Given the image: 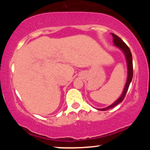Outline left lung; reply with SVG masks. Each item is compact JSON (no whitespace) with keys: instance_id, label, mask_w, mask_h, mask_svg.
Wrapping results in <instances>:
<instances>
[{"instance_id":"8db88e82","label":"left lung","mask_w":150,"mask_h":150,"mask_svg":"<svg viewBox=\"0 0 150 150\" xmlns=\"http://www.w3.org/2000/svg\"><path fill=\"white\" fill-rule=\"evenodd\" d=\"M111 35L113 37V42L114 43V46H116V47H118V49H120L123 51V53L125 54V59H126L127 62V66H128V77H127V80L126 83H125L124 89H123V92L122 93L121 96L118 98L117 100L115 101L114 103H113L112 104L110 105V106H107V107L104 108H99L98 110H100V111H106V110L110 109V108H112L116 106V105H118L119 103L122 102L124 98L126 95V93L128 92V89L129 86H130V82H131L132 76H133V68H132V53L130 52V50L129 49V47L126 44H125V42L120 39V37H118V36L116 34L111 33Z\"/></svg>"}]
</instances>
